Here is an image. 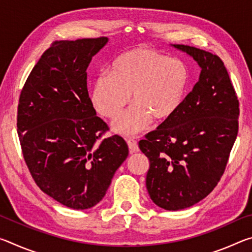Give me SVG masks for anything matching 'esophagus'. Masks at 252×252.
<instances>
[{
	"instance_id": "34e87169",
	"label": "esophagus",
	"mask_w": 252,
	"mask_h": 252,
	"mask_svg": "<svg viewBox=\"0 0 252 252\" xmlns=\"http://www.w3.org/2000/svg\"><path fill=\"white\" fill-rule=\"evenodd\" d=\"M126 143L127 146H129V150L131 153H135L139 151V146H138V142H136V140L126 139Z\"/></svg>"
}]
</instances>
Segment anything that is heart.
Here are the masks:
<instances>
[{"instance_id":"heart-1","label":"heart","mask_w":252,"mask_h":252,"mask_svg":"<svg viewBox=\"0 0 252 252\" xmlns=\"http://www.w3.org/2000/svg\"><path fill=\"white\" fill-rule=\"evenodd\" d=\"M189 73L178 59L149 48L123 52L110 63L93 84L91 100L102 117L117 118L129 103L131 108L113 123L118 133L133 135L158 122L169 120L185 101Z\"/></svg>"}]
</instances>
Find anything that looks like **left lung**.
<instances>
[{
    "label": "left lung",
    "mask_w": 252,
    "mask_h": 252,
    "mask_svg": "<svg viewBox=\"0 0 252 252\" xmlns=\"http://www.w3.org/2000/svg\"><path fill=\"white\" fill-rule=\"evenodd\" d=\"M201 67L178 112L139 142L150 161L146 185L158 207L169 211L193 206L215 189L238 134L239 101L218 55L173 44Z\"/></svg>",
    "instance_id": "8db88e82"
}]
</instances>
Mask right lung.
Segmentation results:
<instances>
[{
  "mask_svg": "<svg viewBox=\"0 0 252 252\" xmlns=\"http://www.w3.org/2000/svg\"><path fill=\"white\" fill-rule=\"evenodd\" d=\"M108 37L55 41L42 54L21 91L18 133L37 187L63 206L84 210L105 195L129 155L119 135L96 117L87 69Z\"/></svg>",
  "mask_w": 252,
  "mask_h": 252,
  "instance_id": "add662e5",
  "label": "right lung"
}]
</instances>
